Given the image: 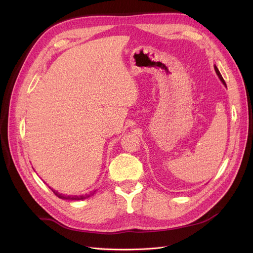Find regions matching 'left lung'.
Masks as SVG:
<instances>
[{
    "mask_svg": "<svg viewBox=\"0 0 253 253\" xmlns=\"http://www.w3.org/2000/svg\"><path fill=\"white\" fill-rule=\"evenodd\" d=\"M214 70H215V72H216V74H217V76H218V78L220 79V81L223 82V84H224V85L226 86V82H225V80L223 79V77H221V75H220V73H219V71H218V68L216 67V65L214 66ZM226 87H227V86H226Z\"/></svg>",
    "mask_w": 253,
    "mask_h": 253,
    "instance_id": "8db88e82",
    "label": "left lung"
}]
</instances>
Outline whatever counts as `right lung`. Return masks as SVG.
<instances>
[{
  "mask_svg": "<svg viewBox=\"0 0 253 253\" xmlns=\"http://www.w3.org/2000/svg\"><path fill=\"white\" fill-rule=\"evenodd\" d=\"M52 190V189H51ZM52 192L55 193V195H57L59 198H62V200H68V201H80V200H85V198L89 197L91 194H85V195H63V194H60L59 192H57V191L52 190Z\"/></svg>",
  "mask_w": 253,
  "mask_h": 253,
  "instance_id": "obj_1",
  "label": "right lung"
}]
</instances>
